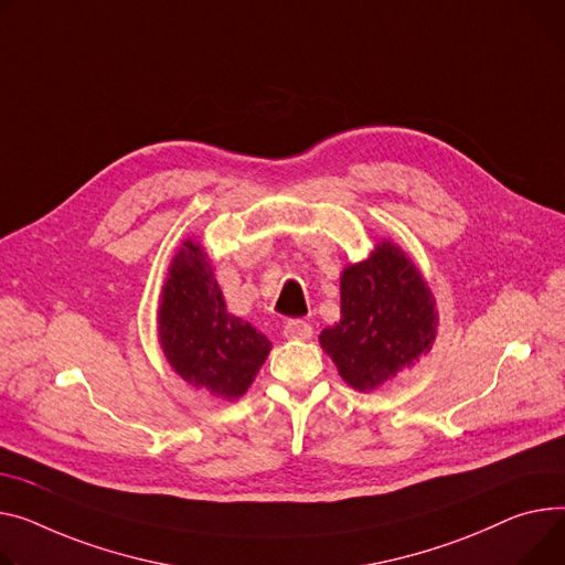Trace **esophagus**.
<instances>
[{"mask_svg":"<svg viewBox=\"0 0 565 565\" xmlns=\"http://www.w3.org/2000/svg\"><path fill=\"white\" fill-rule=\"evenodd\" d=\"M284 335L292 338V341H307V338L313 335V327L305 320H288L284 324Z\"/></svg>","mask_w":565,"mask_h":565,"instance_id":"obj_1","label":"esophagus"}]
</instances>
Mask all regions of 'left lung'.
Here are the masks:
<instances>
[{"label":"left lung","mask_w":565,"mask_h":565,"mask_svg":"<svg viewBox=\"0 0 565 565\" xmlns=\"http://www.w3.org/2000/svg\"><path fill=\"white\" fill-rule=\"evenodd\" d=\"M436 302L420 270L391 241L341 275V322L320 345L354 391H374L427 354L436 341Z\"/></svg>","instance_id":"8db88e82"}]
</instances>
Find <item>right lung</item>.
Segmentation results:
<instances>
[{
    "mask_svg": "<svg viewBox=\"0 0 565 565\" xmlns=\"http://www.w3.org/2000/svg\"><path fill=\"white\" fill-rule=\"evenodd\" d=\"M159 341L183 382L222 399H238L252 386L273 343L227 311L209 254L183 241L159 299Z\"/></svg>",
    "mask_w": 565,
    "mask_h": 565,
    "instance_id": "add662e5",
    "label": "right lung"
}]
</instances>
